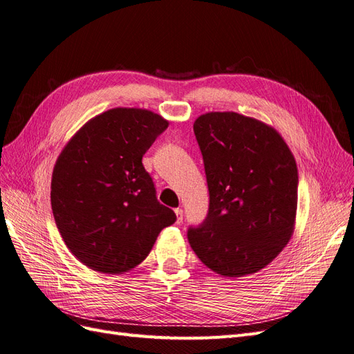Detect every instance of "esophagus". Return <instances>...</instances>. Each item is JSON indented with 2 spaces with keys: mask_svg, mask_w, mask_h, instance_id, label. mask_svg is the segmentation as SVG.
Segmentation results:
<instances>
[{
  "mask_svg": "<svg viewBox=\"0 0 354 354\" xmlns=\"http://www.w3.org/2000/svg\"><path fill=\"white\" fill-rule=\"evenodd\" d=\"M174 211H176V216H177V223L180 224L181 221H183V209H181V208H176Z\"/></svg>",
  "mask_w": 354,
  "mask_h": 354,
  "instance_id": "esophagus-1",
  "label": "esophagus"
}]
</instances>
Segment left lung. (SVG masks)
<instances>
[{
  "mask_svg": "<svg viewBox=\"0 0 354 354\" xmlns=\"http://www.w3.org/2000/svg\"><path fill=\"white\" fill-rule=\"evenodd\" d=\"M209 190L208 216L187 232L192 250L226 277L270 264L295 229L298 171L273 127L236 112H208L194 124Z\"/></svg>",
  "mask_w": 354,
  "mask_h": 354,
  "instance_id": "obj_1",
  "label": "left lung"
}]
</instances>
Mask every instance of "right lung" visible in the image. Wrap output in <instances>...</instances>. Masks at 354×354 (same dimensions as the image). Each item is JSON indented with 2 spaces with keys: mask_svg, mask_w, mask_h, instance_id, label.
<instances>
[{
  "mask_svg": "<svg viewBox=\"0 0 354 354\" xmlns=\"http://www.w3.org/2000/svg\"><path fill=\"white\" fill-rule=\"evenodd\" d=\"M162 116L115 108L91 118L63 147L51 177V208L69 251L90 269L120 274L151 252L176 221L159 203L142 158L165 131Z\"/></svg>",
  "mask_w": 354,
  "mask_h": 354,
  "instance_id": "obj_1",
  "label": "right lung"
}]
</instances>
